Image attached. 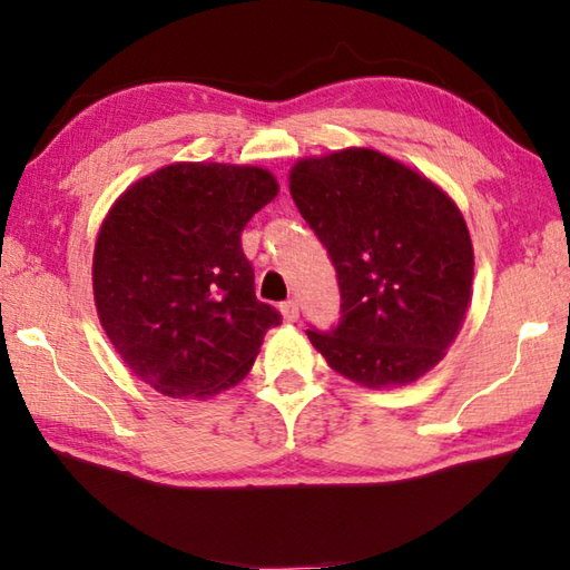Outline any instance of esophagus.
<instances>
[{"instance_id": "1", "label": "esophagus", "mask_w": 570, "mask_h": 570, "mask_svg": "<svg viewBox=\"0 0 570 570\" xmlns=\"http://www.w3.org/2000/svg\"><path fill=\"white\" fill-rule=\"evenodd\" d=\"M282 316H284V322H296L298 320V304L294 302H284L282 304Z\"/></svg>"}]
</instances>
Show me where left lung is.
Returning <instances> with one entry per match:
<instances>
[{"label": "left lung", "mask_w": 570, "mask_h": 570, "mask_svg": "<svg viewBox=\"0 0 570 570\" xmlns=\"http://www.w3.org/2000/svg\"><path fill=\"white\" fill-rule=\"evenodd\" d=\"M298 214L330 250L342 322L306 330L362 387H402L455 342L472 296V240L445 190L372 148L302 158L288 173Z\"/></svg>", "instance_id": "obj_1"}]
</instances>
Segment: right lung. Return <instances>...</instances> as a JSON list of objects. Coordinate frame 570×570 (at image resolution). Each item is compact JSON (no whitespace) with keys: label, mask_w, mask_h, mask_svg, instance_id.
I'll return each mask as SVG.
<instances>
[{"label":"right lung","mask_w":570,"mask_h":570,"mask_svg":"<svg viewBox=\"0 0 570 570\" xmlns=\"http://www.w3.org/2000/svg\"><path fill=\"white\" fill-rule=\"evenodd\" d=\"M278 193L258 166L173 163L122 193L92 256L105 334L140 382L206 400L246 377L274 306L258 302L240 230Z\"/></svg>","instance_id":"obj_1"}]
</instances>
